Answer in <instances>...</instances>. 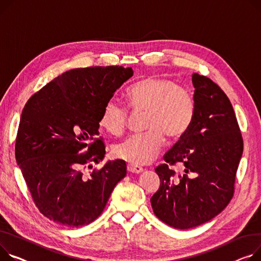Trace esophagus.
Returning a JSON list of instances; mask_svg holds the SVG:
<instances>
[{"mask_svg": "<svg viewBox=\"0 0 261 261\" xmlns=\"http://www.w3.org/2000/svg\"><path fill=\"white\" fill-rule=\"evenodd\" d=\"M128 171L131 172V173H134V174H138V173L143 172V168L140 167V166H136V165H133V164H129L128 167H127Z\"/></svg>", "mask_w": 261, "mask_h": 261, "instance_id": "1", "label": "esophagus"}]
</instances>
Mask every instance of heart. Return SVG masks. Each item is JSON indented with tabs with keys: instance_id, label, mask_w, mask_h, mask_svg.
Instances as JSON below:
<instances>
[{
	"instance_id": "1",
	"label": "heart",
	"mask_w": 261,
	"mask_h": 261,
	"mask_svg": "<svg viewBox=\"0 0 261 261\" xmlns=\"http://www.w3.org/2000/svg\"><path fill=\"white\" fill-rule=\"evenodd\" d=\"M127 99L135 112H146L142 134L130 136L114 147L116 158L136 166L150 164L165 145L179 141L192 125L195 102L191 92L176 82L161 76H148L132 85ZM128 110L111 98L99 114V125L108 133L119 136L128 123Z\"/></svg>"
}]
</instances>
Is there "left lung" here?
Returning a JSON list of instances; mask_svg holds the SVG:
<instances>
[{
    "label": "left lung",
    "instance_id": "1",
    "mask_svg": "<svg viewBox=\"0 0 261 261\" xmlns=\"http://www.w3.org/2000/svg\"><path fill=\"white\" fill-rule=\"evenodd\" d=\"M195 112L186 135L155 168L161 186L151 197L154 214L187 230L218 215L231 201L244 140L232 103L211 79L194 73ZM178 163L177 176L170 167Z\"/></svg>",
    "mask_w": 261,
    "mask_h": 261
}]
</instances>
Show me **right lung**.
<instances>
[{
    "label": "right lung",
    "instance_id": "add662e5",
    "mask_svg": "<svg viewBox=\"0 0 261 261\" xmlns=\"http://www.w3.org/2000/svg\"><path fill=\"white\" fill-rule=\"evenodd\" d=\"M132 75V68L123 66L73 69L27 100L15 160L33 202L50 220L67 228L89 224L126 176L127 166L120 160L88 170L106 153L98 137L101 108Z\"/></svg>",
    "mask_w": 261,
    "mask_h": 261
}]
</instances>
